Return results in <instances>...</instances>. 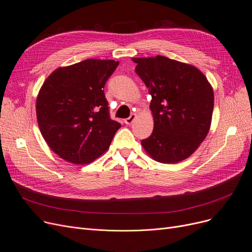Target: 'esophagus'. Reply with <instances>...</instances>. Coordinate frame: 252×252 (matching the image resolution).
<instances>
[{"mask_svg":"<svg viewBox=\"0 0 252 252\" xmlns=\"http://www.w3.org/2000/svg\"><path fill=\"white\" fill-rule=\"evenodd\" d=\"M135 118H136V115L135 114H132L131 115L129 118H127V119H125V124H127V125H130L131 123H132L134 120H135Z\"/></svg>","mask_w":252,"mask_h":252,"instance_id":"34e87169","label":"esophagus"}]
</instances>
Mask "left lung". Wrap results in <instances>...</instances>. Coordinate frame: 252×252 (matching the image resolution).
I'll list each match as a JSON object with an SVG mask.
<instances>
[{"mask_svg":"<svg viewBox=\"0 0 252 252\" xmlns=\"http://www.w3.org/2000/svg\"><path fill=\"white\" fill-rule=\"evenodd\" d=\"M132 61L152 96L154 130L141 146L161 163L187 159L210 128L214 94L208 80L197 67L165 56Z\"/></svg>","mask_w":252,"mask_h":252,"instance_id":"left-lung-1","label":"left lung"}]
</instances>
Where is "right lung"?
Instances as JSON below:
<instances>
[{
	"label": "right lung",
	"mask_w": 252,
	"mask_h": 252,
	"mask_svg": "<svg viewBox=\"0 0 252 252\" xmlns=\"http://www.w3.org/2000/svg\"><path fill=\"white\" fill-rule=\"evenodd\" d=\"M119 62L86 59L46 79L35 110L41 133L62 159L88 164L110 148L121 124L111 119L104 85Z\"/></svg>",
	"instance_id": "add662e5"
}]
</instances>
